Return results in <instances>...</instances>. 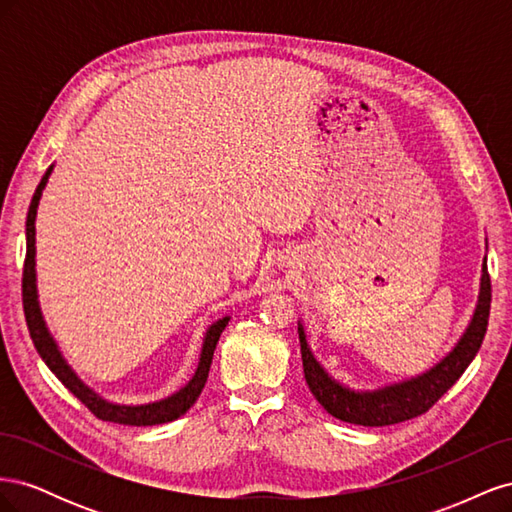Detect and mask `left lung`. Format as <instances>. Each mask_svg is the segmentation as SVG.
Listing matches in <instances>:
<instances>
[{
  "label": "left lung",
  "instance_id": "8db88e82",
  "mask_svg": "<svg viewBox=\"0 0 512 512\" xmlns=\"http://www.w3.org/2000/svg\"><path fill=\"white\" fill-rule=\"evenodd\" d=\"M491 309V280L487 271V262L483 265V277H480V294L474 318L468 331L463 333L461 342L455 350L446 356L427 374L412 378L408 382L386 386V389L374 393H354L346 386L335 382L327 371L314 359L312 350L307 346L303 327L299 324V342L301 359L309 391L318 399V404L331 416L352 425L363 427H384L410 421L414 416L425 414L436 401L451 389L461 378L463 371L472 363L480 344H483Z\"/></svg>",
  "mask_w": 512,
  "mask_h": 512
}]
</instances>
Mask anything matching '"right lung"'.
Masks as SVG:
<instances>
[{"instance_id": "add662e5", "label": "right lung", "mask_w": 512, "mask_h": 512, "mask_svg": "<svg viewBox=\"0 0 512 512\" xmlns=\"http://www.w3.org/2000/svg\"><path fill=\"white\" fill-rule=\"evenodd\" d=\"M51 170H53V166L46 170L44 177L38 183V188L32 198V205H29V211H27V224H25L27 226L25 228L27 250H25V265H23V312H25L29 335H32V342H34L38 354L42 356V361L49 365V369L61 380V384H64L74 397H79L89 408V412L98 416L100 421H111V423H119V425H136V427L162 425V423L175 421V418L188 412L194 406L198 395L203 393L207 376H209V367L213 361L215 346H218V339H220L222 331L226 329L230 318H222L215 324H211V329L205 335L203 352H200V363H198L194 378L173 397L156 401V404H147V406H117V404H108V401H104L94 391L87 389V386L79 378H76L70 365L64 361V356L59 354L57 344L53 342V337L44 327V320H42L38 299H36V269H34V265H36V260H34V256H36V209H38L44 185H46V181H49Z\"/></svg>"}]
</instances>
